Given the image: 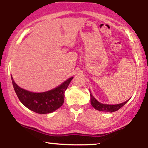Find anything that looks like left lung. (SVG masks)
Returning <instances> with one entry per match:
<instances>
[{
	"mask_svg": "<svg viewBox=\"0 0 148 148\" xmlns=\"http://www.w3.org/2000/svg\"><path fill=\"white\" fill-rule=\"evenodd\" d=\"M90 103L91 105L93 107L95 110H98V111H102V112H114L115 111H117L118 110H119L121 107H123L124 105L127 103L128 101L131 98H129V100H126V101L124 102V103H121L119 104H115V105H109V104H103L100 103L93 95H92L91 92L90 90Z\"/></svg>",
	"mask_w": 148,
	"mask_h": 148,
	"instance_id": "left-lung-1",
	"label": "left lung"
}]
</instances>
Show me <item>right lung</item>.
I'll return each mask as SVG.
<instances>
[{
  "label": "right lung",
  "instance_id": "obj_1",
  "mask_svg": "<svg viewBox=\"0 0 148 148\" xmlns=\"http://www.w3.org/2000/svg\"><path fill=\"white\" fill-rule=\"evenodd\" d=\"M74 77H70L55 88L41 92H34L19 87L11 75L12 85L19 100L26 108L38 114L53 112L62 105L64 92Z\"/></svg>",
  "mask_w": 148,
  "mask_h": 148
}]
</instances>
